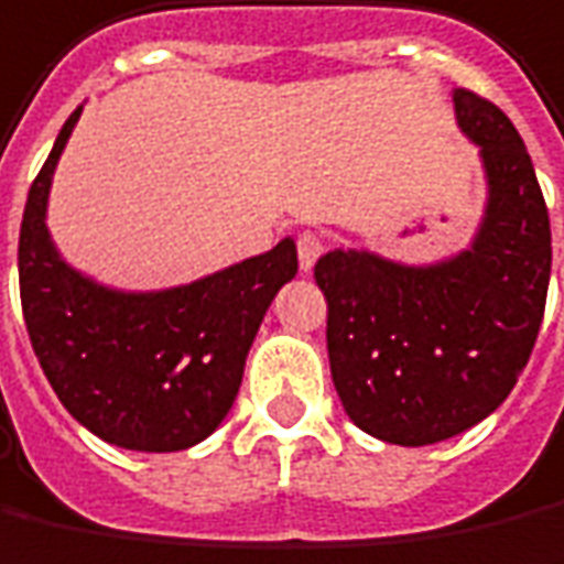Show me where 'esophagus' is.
I'll list each match as a JSON object with an SVG mask.
<instances>
[{
	"instance_id": "34e87169",
	"label": "esophagus",
	"mask_w": 564,
	"mask_h": 564,
	"mask_svg": "<svg viewBox=\"0 0 564 564\" xmlns=\"http://www.w3.org/2000/svg\"><path fill=\"white\" fill-rule=\"evenodd\" d=\"M325 251V239L319 232H301L297 236V260H301V270H313L316 260L322 258Z\"/></svg>"
}]
</instances>
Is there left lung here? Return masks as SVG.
Instances as JSON below:
<instances>
[{
    "mask_svg": "<svg viewBox=\"0 0 564 564\" xmlns=\"http://www.w3.org/2000/svg\"><path fill=\"white\" fill-rule=\"evenodd\" d=\"M457 122L479 143L488 208L469 251L402 267L368 251H328V362L349 421L393 445H433L495 411L534 349L550 289V215L519 131L500 107L454 91Z\"/></svg>",
    "mask_w": 564,
    "mask_h": 564,
    "instance_id": "left-lung-1",
    "label": "left lung"
}]
</instances>
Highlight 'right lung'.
Instances as JSON below:
<instances>
[{"label": "right lung", "instance_id": "right-lung-1", "mask_svg": "<svg viewBox=\"0 0 564 564\" xmlns=\"http://www.w3.org/2000/svg\"><path fill=\"white\" fill-rule=\"evenodd\" d=\"M69 116L30 186L18 242L30 344L69 414L128 452H184L212 436L232 408L245 356L275 291L297 273V248L242 260L193 285L122 294L95 285L57 258L45 202Z\"/></svg>", "mask_w": 564, "mask_h": 564}]
</instances>
